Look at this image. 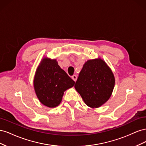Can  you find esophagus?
Returning <instances> with one entry per match:
<instances>
[{
	"label": "esophagus",
	"instance_id": "obj_1",
	"mask_svg": "<svg viewBox=\"0 0 146 146\" xmlns=\"http://www.w3.org/2000/svg\"><path fill=\"white\" fill-rule=\"evenodd\" d=\"M72 78L74 82H76L77 79V76H76V75H74V76H72Z\"/></svg>",
	"mask_w": 146,
	"mask_h": 146
}]
</instances>
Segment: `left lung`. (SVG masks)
I'll list each match as a JSON object with an SVG mask.
<instances>
[{
    "label": "left lung",
    "instance_id": "left-lung-1",
    "mask_svg": "<svg viewBox=\"0 0 146 146\" xmlns=\"http://www.w3.org/2000/svg\"><path fill=\"white\" fill-rule=\"evenodd\" d=\"M115 84L111 69L100 58L89 60L79 73L75 88L86 105L99 108L111 97Z\"/></svg>",
    "mask_w": 146,
    "mask_h": 146
}]
</instances>
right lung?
Segmentation results:
<instances>
[{"mask_svg": "<svg viewBox=\"0 0 146 146\" xmlns=\"http://www.w3.org/2000/svg\"><path fill=\"white\" fill-rule=\"evenodd\" d=\"M75 82L58 64L56 59L44 57L36 70L33 87L38 100L48 108L58 106L64 92L74 86Z\"/></svg>", "mask_w": 146, "mask_h": 146, "instance_id": "right-lung-1", "label": "right lung"}]
</instances>
